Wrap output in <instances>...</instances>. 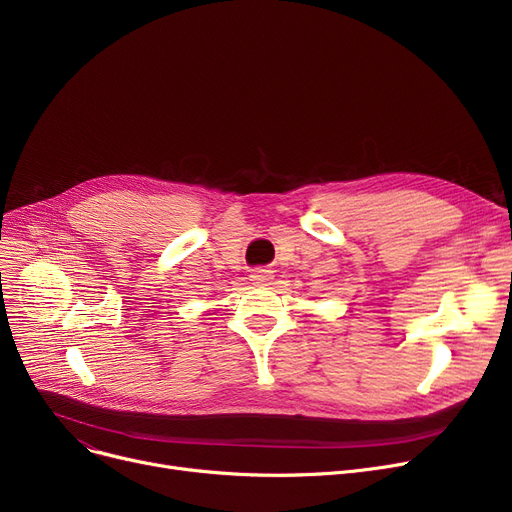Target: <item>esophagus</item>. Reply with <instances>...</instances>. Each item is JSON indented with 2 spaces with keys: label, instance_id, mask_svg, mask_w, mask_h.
<instances>
[{
  "label": "esophagus",
  "instance_id": "34e87169",
  "mask_svg": "<svg viewBox=\"0 0 512 512\" xmlns=\"http://www.w3.org/2000/svg\"><path fill=\"white\" fill-rule=\"evenodd\" d=\"M251 280H253V284H257V286H267V284H270V282L274 280V276H272L270 270H255V272L251 274Z\"/></svg>",
  "mask_w": 512,
  "mask_h": 512
}]
</instances>
